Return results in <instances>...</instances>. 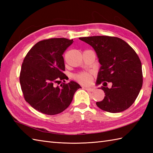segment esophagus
Here are the masks:
<instances>
[{
	"instance_id": "34e87169",
	"label": "esophagus",
	"mask_w": 153,
	"mask_h": 153,
	"mask_svg": "<svg viewBox=\"0 0 153 153\" xmlns=\"http://www.w3.org/2000/svg\"><path fill=\"white\" fill-rule=\"evenodd\" d=\"M84 89H85L87 91H90V92H93V91H95V88H93V87H84Z\"/></svg>"
}]
</instances>
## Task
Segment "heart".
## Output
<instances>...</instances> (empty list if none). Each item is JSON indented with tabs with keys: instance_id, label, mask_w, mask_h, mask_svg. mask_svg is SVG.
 Wrapping results in <instances>:
<instances>
[{
	"instance_id": "1",
	"label": "heart",
	"mask_w": 153,
	"mask_h": 153,
	"mask_svg": "<svg viewBox=\"0 0 153 153\" xmlns=\"http://www.w3.org/2000/svg\"><path fill=\"white\" fill-rule=\"evenodd\" d=\"M74 79L77 82L84 84L89 83L92 81L93 76L90 72H80L74 75Z\"/></svg>"
}]
</instances>
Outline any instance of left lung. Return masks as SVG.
<instances>
[{
    "label": "left lung",
    "instance_id": "left-lung-1",
    "mask_svg": "<svg viewBox=\"0 0 153 153\" xmlns=\"http://www.w3.org/2000/svg\"><path fill=\"white\" fill-rule=\"evenodd\" d=\"M79 39L94 48L101 65L97 84L102 83L100 89L105 97L102 101L96 102L97 106L111 113L129 108L143 85L141 62L135 51L118 37L92 36ZM107 82L112 83L111 88L105 86Z\"/></svg>",
    "mask_w": 153,
    "mask_h": 153
}]
</instances>
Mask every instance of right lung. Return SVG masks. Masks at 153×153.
Here are the masks:
<instances>
[{
	"label": "right lung",
	"mask_w": 153,
	"mask_h": 153,
	"mask_svg": "<svg viewBox=\"0 0 153 153\" xmlns=\"http://www.w3.org/2000/svg\"><path fill=\"white\" fill-rule=\"evenodd\" d=\"M73 39L53 38L38 42L23 62L19 75L24 99L37 111L54 115L63 112L72 101L74 93L82 88L78 83L65 82L67 76L62 54Z\"/></svg>",
	"instance_id": "1"
}]
</instances>
